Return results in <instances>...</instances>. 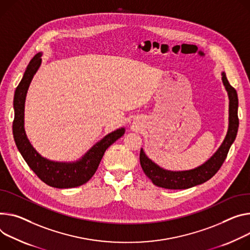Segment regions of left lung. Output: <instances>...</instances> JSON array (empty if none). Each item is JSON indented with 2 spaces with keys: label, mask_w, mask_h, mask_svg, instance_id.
I'll use <instances>...</instances> for the list:
<instances>
[{
  "label": "left lung",
  "mask_w": 250,
  "mask_h": 250,
  "mask_svg": "<svg viewBox=\"0 0 250 250\" xmlns=\"http://www.w3.org/2000/svg\"><path fill=\"white\" fill-rule=\"evenodd\" d=\"M222 82L228 90L229 98V125L228 134L217 149V151L202 166L185 171L166 170L152 163L141 149L140 162L146 175L152 181V184L167 189H187L197 185H201L210 179L221 167L224 163L229 150L233 144L238 130V98L233 86L230 85L224 73H222Z\"/></svg>",
  "instance_id": "obj_1"
}]
</instances>
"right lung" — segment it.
<instances>
[{
	"mask_svg": "<svg viewBox=\"0 0 250 250\" xmlns=\"http://www.w3.org/2000/svg\"><path fill=\"white\" fill-rule=\"evenodd\" d=\"M42 54H37L29 62L21 81L16 88L14 97L15 118L13 134L21 154L31 169L44 184L57 188H71L80 187L93 177L98 169L106 148L123 137L125 128H119L96 144L76 163H58L42 157L31 146L24 128L25 101L32 79L42 62Z\"/></svg>",
	"mask_w": 250,
	"mask_h": 250,
	"instance_id": "add662e5",
	"label": "right lung"
}]
</instances>
